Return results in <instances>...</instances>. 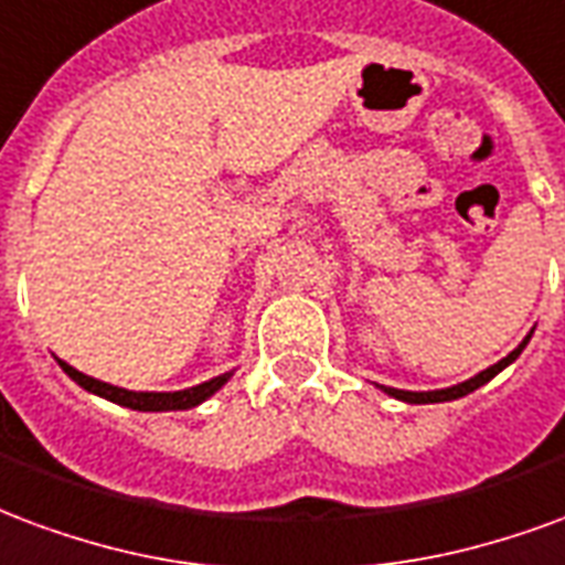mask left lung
<instances>
[{"label": "left lung", "mask_w": 565, "mask_h": 565, "mask_svg": "<svg viewBox=\"0 0 565 565\" xmlns=\"http://www.w3.org/2000/svg\"><path fill=\"white\" fill-rule=\"evenodd\" d=\"M530 337H533V331L526 333L524 343L518 345L514 352H509V355L502 358V361H497L493 367L481 370L479 376L467 379V382H460V385H451V388H443V391H401V388H385V385H379V388L385 391V394H391V397H397V401H403V403H446V401H457V397H467L469 391L481 388V385H484V382H491V379L497 376L500 370L509 367L514 358L524 352V345L530 343Z\"/></svg>", "instance_id": "1"}]
</instances>
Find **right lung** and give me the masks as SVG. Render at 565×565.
<instances>
[{
    "label": "right lung",
    "mask_w": 565,
    "mask_h": 565,
    "mask_svg": "<svg viewBox=\"0 0 565 565\" xmlns=\"http://www.w3.org/2000/svg\"><path fill=\"white\" fill-rule=\"evenodd\" d=\"M60 361V358H56ZM60 367L68 373V376L81 385V388L93 391L98 397H105L110 403H119V406H129V409H138V413H171V409H192L198 403H204L207 397H213L216 391L232 379V373H222V376L210 379V382H201L195 388L186 391H129L117 388V385H108V382H98V379L86 376L81 370H74L72 364L60 361Z\"/></svg>",
    "instance_id": "obj_1"
}]
</instances>
